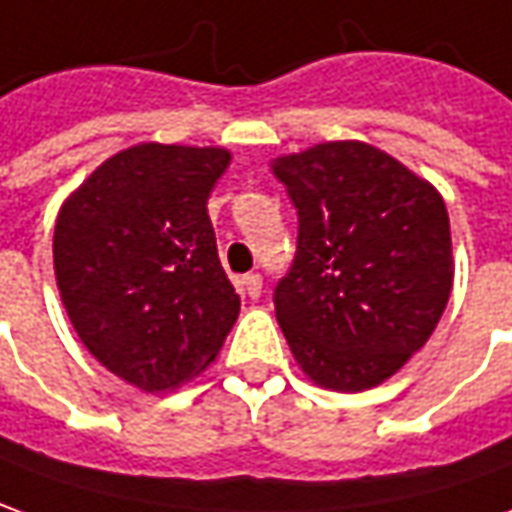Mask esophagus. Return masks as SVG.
<instances>
[{
    "mask_svg": "<svg viewBox=\"0 0 512 512\" xmlns=\"http://www.w3.org/2000/svg\"><path fill=\"white\" fill-rule=\"evenodd\" d=\"M241 291L246 294V297L257 300V297H260V291H263V277H260L257 271H252V274H243V277H241Z\"/></svg>",
    "mask_w": 512,
    "mask_h": 512,
    "instance_id": "esophagus-1",
    "label": "esophagus"
}]
</instances>
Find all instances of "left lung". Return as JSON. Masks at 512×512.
<instances>
[{
  "label": "left lung",
  "instance_id": "8db88e82",
  "mask_svg": "<svg viewBox=\"0 0 512 512\" xmlns=\"http://www.w3.org/2000/svg\"><path fill=\"white\" fill-rule=\"evenodd\" d=\"M300 215L274 314L316 387L364 392L401 370L437 328L454 285L446 201L378 151L342 139L277 156Z\"/></svg>",
  "mask_w": 512,
  "mask_h": 512
}]
</instances>
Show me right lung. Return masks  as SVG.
I'll list each match as a JSON object with an SVG mask.
<instances>
[{"label":"right lung","mask_w":512,"mask_h":512,"mask_svg":"<svg viewBox=\"0 0 512 512\" xmlns=\"http://www.w3.org/2000/svg\"><path fill=\"white\" fill-rule=\"evenodd\" d=\"M227 148L139 142L69 193L55 283L83 347L131 387L168 392L210 367L241 314L207 198Z\"/></svg>","instance_id":"obj_1"}]
</instances>
